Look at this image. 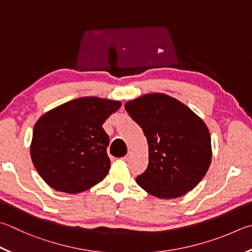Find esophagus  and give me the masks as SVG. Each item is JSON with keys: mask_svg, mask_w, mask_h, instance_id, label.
Masks as SVG:
<instances>
[{"mask_svg": "<svg viewBox=\"0 0 252 252\" xmlns=\"http://www.w3.org/2000/svg\"><path fill=\"white\" fill-rule=\"evenodd\" d=\"M131 155H132V151H127L126 155V157H123L122 159H123V161H127V159L131 158Z\"/></svg>", "mask_w": 252, "mask_h": 252, "instance_id": "obj_1", "label": "esophagus"}]
</instances>
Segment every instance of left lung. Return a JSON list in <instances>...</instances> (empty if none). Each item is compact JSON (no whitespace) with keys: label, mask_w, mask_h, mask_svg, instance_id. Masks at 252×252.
<instances>
[{"label":"left lung","mask_w":252,"mask_h":252,"mask_svg":"<svg viewBox=\"0 0 252 252\" xmlns=\"http://www.w3.org/2000/svg\"><path fill=\"white\" fill-rule=\"evenodd\" d=\"M149 145V165L136 183L162 199L189 193L212 162L210 133L194 111L165 94H146L126 103Z\"/></svg>","instance_id":"8db88e82"}]
</instances>
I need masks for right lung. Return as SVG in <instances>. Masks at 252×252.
I'll return each instance as SVG.
<instances>
[{
  "label": "right lung",
  "instance_id": "obj_1",
  "mask_svg": "<svg viewBox=\"0 0 252 252\" xmlns=\"http://www.w3.org/2000/svg\"><path fill=\"white\" fill-rule=\"evenodd\" d=\"M121 107L117 100L82 97L47 111L35 123L31 158L48 186L78 194L101 182L110 170L109 136L102 125Z\"/></svg>",
  "mask_w": 252,
  "mask_h": 252
}]
</instances>
